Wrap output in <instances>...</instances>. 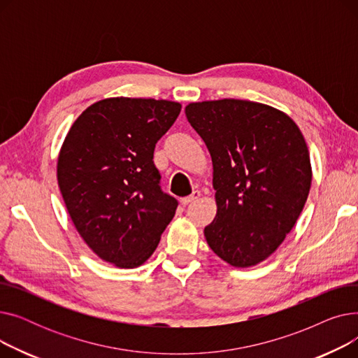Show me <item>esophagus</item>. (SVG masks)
Instances as JSON below:
<instances>
[{
  "label": "esophagus",
  "instance_id": "34e87169",
  "mask_svg": "<svg viewBox=\"0 0 358 358\" xmlns=\"http://www.w3.org/2000/svg\"><path fill=\"white\" fill-rule=\"evenodd\" d=\"M200 197V192L199 190H194L190 196H187V197H184L182 200H181V203H182V206H187V204H190V203H193L194 200H197Z\"/></svg>",
  "mask_w": 358,
  "mask_h": 358
}]
</instances>
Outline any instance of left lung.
Instances as JSON below:
<instances>
[{
    "label": "left lung",
    "instance_id": "1",
    "mask_svg": "<svg viewBox=\"0 0 358 358\" xmlns=\"http://www.w3.org/2000/svg\"><path fill=\"white\" fill-rule=\"evenodd\" d=\"M185 116L213 162L217 213L206 241L231 266H255L280 247L306 203L303 135L283 111L247 100L192 103Z\"/></svg>",
    "mask_w": 358,
    "mask_h": 358
}]
</instances>
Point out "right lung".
I'll use <instances>...</instances> for the list:
<instances>
[{
    "label": "right lung",
    "mask_w": 358,
    "mask_h": 358,
    "mask_svg": "<svg viewBox=\"0 0 358 358\" xmlns=\"http://www.w3.org/2000/svg\"><path fill=\"white\" fill-rule=\"evenodd\" d=\"M181 104L154 99H106L75 120L58 159L68 213L101 259L134 268L152 255L178 200L161 189L157 142Z\"/></svg>",
    "instance_id": "1"
}]
</instances>
